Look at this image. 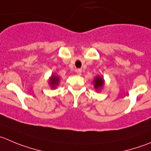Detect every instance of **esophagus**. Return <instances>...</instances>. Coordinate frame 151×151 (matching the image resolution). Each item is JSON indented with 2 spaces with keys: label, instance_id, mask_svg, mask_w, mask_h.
Segmentation results:
<instances>
[{
  "label": "esophagus",
  "instance_id": "1",
  "mask_svg": "<svg viewBox=\"0 0 151 151\" xmlns=\"http://www.w3.org/2000/svg\"><path fill=\"white\" fill-rule=\"evenodd\" d=\"M76 73L78 76H81V73H82V70H81V69H78V70H76Z\"/></svg>",
  "mask_w": 151,
  "mask_h": 151
}]
</instances>
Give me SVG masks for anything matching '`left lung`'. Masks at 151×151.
<instances>
[{"label":"left lung","mask_w":151,"mask_h":151,"mask_svg":"<svg viewBox=\"0 0 151 151\" xmlns=\"http://www.w3.org/2000/svg\"><path fill=\"white\" fill-rule=\"evenodd\" d=\"M94 87L96 89H98L99 87H102L103 84H104V80L101 77H96L94 80Z\"/></svg>","instance_id":"left-lung-1"}]
</instances>
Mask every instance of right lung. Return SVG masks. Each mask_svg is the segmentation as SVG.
Instances as JSON below:
<instances>
[{
	"mask_svg": "<svg viewBox=\"0 0 151 151\" xmlns=\"http://www.w3.org/2000/svg\"><path fill=\"white\" fill-rule=\"evenodd\" d=\"M58 81H59V78H58V77L55 76H52L51 78H50V84H51L52 88H55V86L58 85Z\"/></svg>",
	"mask_w": 151,
	"mask_h": 151,
	"instance_id": "obj_1",
	"label": "right lung"
}]
</instances>
